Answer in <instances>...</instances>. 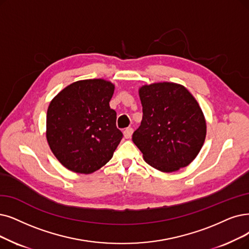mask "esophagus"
<instances>
[{
  "label": "esophagus",
  "mask_w": 249,
  "mask_h": 249,
  "mask_svg": "<svg viewBox=\"0 0 249 249\" xmlns=\"http://www.w3.org/2000/svg\"><path fill=\"white\" fill-rule=\"evenodd\" d=\"M133 132H134V130H133L132 127L125 128V130L124 131V138H125V139H130V138L132 137V135H133Z\"/></svg>",
  "instance_id": "obj_1"
}]
</instances>
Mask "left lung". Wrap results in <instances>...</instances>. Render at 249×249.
Returning a JSON list of instances; mask_svg holds the SVG:
<instances>
[{"mask_svg":"<svg viewBox=\"0 0 249 249\" xmlns=\"http://www.w3.org/2000/svg\"><path fill=\"white\" fill-rule=\"evenodd\" d=\"M139 96L143 118L133 142L144 160L163 173L190 164L206 136L205 118L195 98L184 86L167 82L145 85Z\"/></svg>","mask_w":249,"mask_h":249,"instance_id":"1","label":"left lung"}]
</instances>
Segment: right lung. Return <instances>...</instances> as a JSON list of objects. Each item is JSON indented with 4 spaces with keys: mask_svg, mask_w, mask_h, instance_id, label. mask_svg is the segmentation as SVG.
<instances>
[{
    "mask_svg": "<svg viewBox=\"0 0 249 249\" xmlns=\"http://www.w3.org/2000/svg\"><path fill=\"white\" fill-rule=\"evenodd\" d=\"M113 93L110 82L84 79L64 88L50 103L47 141L69 171L92 174L112 158L123 139L109 106Z\"/></svg>",
    "mask_w": 249,
    "mask_h": 249,
    "instance_id": "1",
    "label": "right lung"
}]
</instances>
